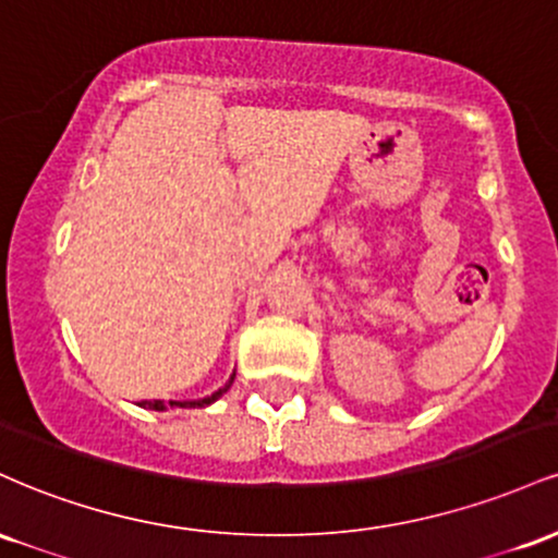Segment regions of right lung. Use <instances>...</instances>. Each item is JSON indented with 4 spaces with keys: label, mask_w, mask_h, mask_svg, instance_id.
<instances>
[{
    "label": "right lung",
    "mask_w": 558,
    "mask_h": 558,
    "mask_svg": "<svg viewBox=\"0 0 558 558\" xmlns=\"http://www.w3.org/2000/svg\"><path fill=\"white\" fill-rule=\"evenodd\" d=\"M233 380H235V373L230 375V380L226 383V386L217 388L213 396H204V399H194V401H159V399H155V401H141L138 407L155 409V412H168V409H198V407H209V403H215L217 399H220L222 393H228V388L233 386Z\"/></svg>",
    "instance_id": "add662e5"
}]
</instances>
